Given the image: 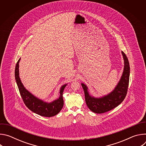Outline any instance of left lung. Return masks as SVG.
Listing matches in <instances>:
<instances>
[{"mask_svg": "<svg viewBox=\"0 0 146 146\" xmlns=\"http://www.w3.org/2000/svg\"><path fill=\"white\" fill-rule=\"evenodd\" d=\"M121 52L124 60L123 70L119 82L112 92L100 98H95L90 95L87 86L81 83L84 91L87 105L94 113H104L113 109L121 103L127 95L129 85L130 66L127 55L123 51Z\"/></svg>", "mask_w": 146, "mask_h": 146, "instance_id": "left-lung-1", "label": "left lung"}]
</instances>
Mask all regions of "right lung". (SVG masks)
I'll return each instance as SVG.
<instances>
[{"label":"right lung","instance_id":"obj_1","mask_svg":"<svg viewBox=\"0 0 146 146\" xmlns=\"http://www.w3.org/2000/svg\"><path fill=\"white\" fill-rule=\"evenodd\" d=\"M18 60L15 69V78L19 91L27 107L33 113L41 116L51 117L59 113L64 106L63 92L67 84L62 86L59 91L58 99L50 102H46L32 94L24 86L19 76V62Z\"/></svg>","mask_w":146,"mask_h":146}]
</instances>
